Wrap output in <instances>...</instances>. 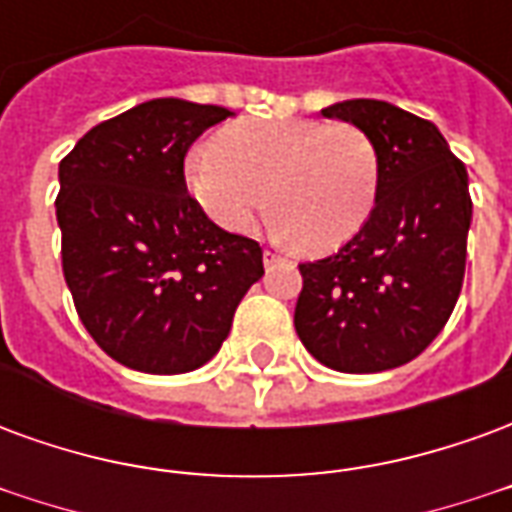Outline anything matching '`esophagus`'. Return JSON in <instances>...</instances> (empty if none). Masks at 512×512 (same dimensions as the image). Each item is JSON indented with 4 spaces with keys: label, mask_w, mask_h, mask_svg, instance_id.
I'll use <instances>...</instances> for the list:
<instances>
[{
    "label": "esophagus",
    "mask_w": 512,
    "mask_h": 512,
    "mask_svg": "<svg viewBox=\"0 0 512 512\" xmlns=\"http://www.w3.org/2000/svg\"><path fill=\"white\" fill-rule=\"evenodd\" d=\"M282 257L277 255V252H271V249H263V263H266V268H271L274 263H279Z\"/></svg>",
    "instance_id": "1"
}]
</instances>
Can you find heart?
Here are the masks:
<instances>
[{
    "instance_id": "b5f03b06",
    "label": "heart",
    "mask_w": 512,
    "mask_h": 512,
    "mask_svg": "<svg viewBox=\"0 0 512 512\" xmlns=\"http://www.w3.org/2000/svg\"><path fill=\"white\" fill-rule=\"evenodd\" d=\"M186 189L227 233H249L266 208L274 233L304 252L348 244L378 200L376 145L362 128L326 120H249L183 158Z\"/></svg>"
}]
</instances>
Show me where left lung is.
I'll return each mask as SVG.
<instances>
[{
    "mask_svg": "<svg viewBox=\"0 0 512 512\" xmlns=\"http://www.w3.org/2000/svg\"><path fill=\"white\" fill-rule=\"evenodd\" d=\"M376 145L381 180L367 224L334 255L301 263L296 332L321 365L381 373L417 359L450 321L466 271L469 175L430 120L386 101L329 109Z\"/></svg>",
    "mask_w": 512,
    "mask_h": 512,
    "instance_id": "1",
    "label": "left lung"
}]
</instances>
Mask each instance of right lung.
I'll list each match as a JSON object with an SVG mask.
<instances>
[{"label": "right lung", "instance_id": "add662e5", "mask_svg": "<svg viewBox=\"0 0 512 512\" xmlns=\"http://www.w3.org/2000/svg\"><path fill=\"white\" fill-rule=\"evenodd\" d=\"M233 115L156 98L104 120L60 161L57 222L73 307L120 365L175 376L222 348L263 249L216 227L186 189L194 139Z\"/></svg>", "mask_w": 512, "mask_h": 512}]
</instances>
